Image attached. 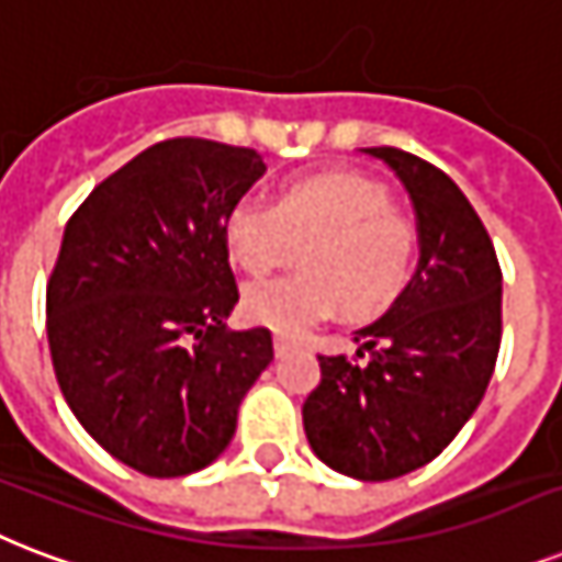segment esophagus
Wrapping results in <instances>:
<instances>
[{
  "instance_id": "1",
  "label": "esophagus",
  "mask_w": 562,
  "mask_h": 562,
  "mask_svg": "<svg viewBox=\"0 0 562 562\" xmlns=\"http://www.w3.org/2000/svg\"><path fill=\"white\" fill-rule=\"evenodd\" d=\"M272 346H276V358H284L286 351H290V342H286L284 337H276V342H272Z\"/></svg>"
}]
</instances>
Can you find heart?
<instances>
[{
	"mask_svg": "<svg viewBox=\"0 0 562 562\" xmlns=\"http://www.w3.org/2000/svg\"><path fill=\"white\" fill-rule=\"evenodd\" d=\"M234 267L263 278L295 258L302 272L243 295L249 322L304 337L342 304L349 316L381 311L411 272L416 232L384 187L358 172H322L278 190L276 207L243 199L225 216Z\"/></svg>",
	"mask_w": 562,
	"mask_h": 562,
	"instance_id": "1",
	"label": "heart"
}]
</instances>
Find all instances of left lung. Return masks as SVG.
Wrapping results in <instances>:
<instances>
[{
	"instance_id": "8db88e82",
	"label": "left lung",
	"mask_w": 562,
	"mask_h": 562,
	"mask_svg": "<svg viewBox=\"0 0 562 562\" xmlns=\"http://www.w3.org/2000/svg\"><path fill=\"white\" fill-rule=\"evenodd\" d=\"M411 195L419 267L381 319L355 330L358 358L319 355L302 407L313 454L340 475L393 481L458 437L502 346V269L484 222L451 178L411 151L363 149Z\"/></svg>"
}]
</instances>
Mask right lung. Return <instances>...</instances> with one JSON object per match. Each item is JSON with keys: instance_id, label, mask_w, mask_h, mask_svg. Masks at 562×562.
Here are the masks:
<instances>
[{"instance_id": "add662e5", "label": "right lung", "mask_w": 562, "mask_h": 562, "mask_svg": "<svg viewBox=\"0 0 562 562\" xmlns=\"http://www.w3.org/2000/svg\"><path fill=\"white\" fill-rule=\"evenodd\" d=\"M263 172L255 149L155 143L64 228L46 290L55 378L81 428L143 475L211 467L272 360L267 328H225L240 293L222 228Z\"/></svg>"}]
</instances>
